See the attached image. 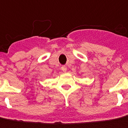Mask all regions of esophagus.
Wrapping results in <instances>:
<instances>
[{
    "label": "esophagus",
    "instance_id": "obj_1",
    "mask_svg": "<svg viewBox=\"0 0 128 128\" xmlns=\"http://www.w3.org/2000/svg\"><path fill=\"white\" fill-rule=\"evenodd\" d=\"M61 70H62V72H66V71H67V67L65 66H63L61 67Z\"/></svg>",
    "mask_w": 128,
    "mask_h": 128
}]
</instances>
